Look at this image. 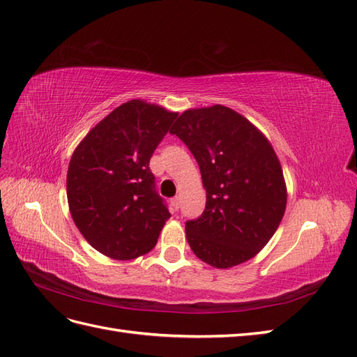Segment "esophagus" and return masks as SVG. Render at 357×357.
<instances>
[{"mask_svg": "<svg viewBox=\"0 0 357 357\" xmlns=\"http://www.w3.org/2000/svg\"><path fill=\"white\" fill-rule=\"evenodd\" d=\"M171 205H172V208H174V210H178L180 208V198L178 197L172 198L171 199Z\"/></svg>", "mask_w": 357, "mask_h": 357, "instance_id": "34e87169", "label": "esophagus"}]
</instances>
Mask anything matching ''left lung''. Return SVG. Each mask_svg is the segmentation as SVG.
I'll use <instances>...</instances> for the list:
<instances>
[{
    "label": "left lung",
    "mask_w": 357,
    "mask_h": 357,
    "mask_svg": "<svg viewBox=\"0 0 357 357\" xmlns=\"http://www.w3.org/2000/svg\"><path fill=\"white\" fill-rule=\"evenodd\" d=\"M169 132L195 156L207 198L201 218L186 223L192 252L219 269L250 261L273 238L287 204L269 139L220 104L183 112Z\"/></svg>",
    "instance_id": "left-lung-1"
}]
</instances>
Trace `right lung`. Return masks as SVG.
Wrapping results in <instances>:
<instances>
[{"instance_id":"add662e5","label":"right lung","mask_w":357,"mask_h":357,"mask_svg":"<svg viewBox=\"0 0 357 357\" xmlns=\"http://www.w3.org/2000/svg\"><path fill=\"white\" fill-rule=\"evenodd\" d=\"M178 116L131 100L107 114L74 149L67 172L71 218L95 250L116 261L149 253L171 218L149 160Z\"/></svg>"}]
</instances>
